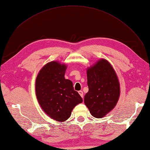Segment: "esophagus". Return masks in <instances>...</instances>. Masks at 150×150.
I'll return each instance as SVG.
<instances>
[{
    "label": "esophagus",
    "mask_w": 150,
    "mask_h": 150,
    "mask_svg": "<svg viewBox=\"0 0 150 150\" xmlns=\"http://www.w3.org/2000/svg\"><path fill=\"white\" fill-rule=\"evenodd\" d=\"M78 93H79V94L80 96L83 98V92L82 91H79Z\"/></svg>",
    "instance_id": "obj_1"
}]
</instances>
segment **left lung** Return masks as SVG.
<instances>
[{
  "mask_svg": "<svg viewBox=\"0 0 150 150\" xmlns=\"http://www.w3.org/2000/svg\"><path fill=\"white\" fill-rule=\"evenodd\" d=\"M88 92L84 103L96 118L106 116L115 107L120 94L116 72L107 60L101 59L87 69Z\"/></svg>",
  "mask_w": 150,
  "mask_h": 150,
  "instance_id": "1",
  "label": "left lung"
}]
</instances>
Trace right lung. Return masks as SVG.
I'll list each match as a JSON object with an SVG mask.
<instances>
[{"label": "right lung", "instance_id": "obj_1", "mask_svg": "<svg viewBox=\"0 0 150 150\" xmlns=\"http://www.w3.org/2000/svg\"><path fill=\"white\" fill-rule=\"evenodd\" d=\"M67 66L57 61L48 62L40 70L35 80V93L42 110L51 118L63 122L74 108L83 102L72 81L64 74Z\"/></svg>", "mask_w": 150, "mask_h": 150}]
</instances>
